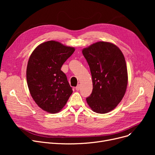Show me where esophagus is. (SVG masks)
Returning a JSON list of instances; mask_svg holds the SVG:
<instances>
[{
  "label": "esophagus",
  "mask_w": 155,
  "mask_h": 155,
  "mask_svg": "<svg viewBox=\"0 0 155 155\" xmlns=\"http://www.w3.org/2000/svg\"><path fill=\"white\" fill-rule=\"evenodd\" d=\"M80 85L78 84V85H77V86L75 87V89H76V90H77V91H78L80 90Z\"/></svg>",
  "instance_id": "esophagus-1"
}]
</instances>
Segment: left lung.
I'll return each instance as SVG.
<instances>
[{
  "mask_svg": "<svg viewBox=\"0 0 155 155\" xmlns=\"http://www.w3.org/2000/svg\"><path fill=\"white\" fill-rule=\"evenodd\" d=\"M82 53L93 84L87 104L97 113H107L117 107L126 93L128 77L124 56L116 45L104 41L83 49Z\"/></svg>",
  "mask_w": 155,
  "mask_h": 155,
  "instance_id": "obj_1",
  "label": "left lung"
}]
</instances>
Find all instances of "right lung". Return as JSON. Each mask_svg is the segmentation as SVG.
Returning <instances> with one entry per match:
<instances>
[{"label":"right lung","instance_id":"1","mask_svg":"<svg viewBox=\"0 0 155 155\" xmlns=\"http://www.w3.org/2000/svg\"><path fill=\"white\" fill-rule=\"evenodd\" d=\"M74 51V48L48 41L38 46L29 57L26 79L31 95L49 113L60 112L73 92L61 68Z\"/></svg>","mask_w":155,"mask_h":155}]
</instances>
